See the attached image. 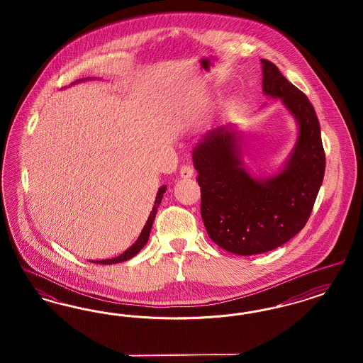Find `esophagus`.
<instances>
[{"instance_id": "34e87169", "label": "esophagus", "mask_w": 363, "mask_h": 363, "mask_svg": "<svg viewBox=\"0 0 363 363\" xmlns=\"http://www.w3.org/2000/svg\"><path fill=\"white\" fill-rule=\"evenodd\" d=\"M193 169L188 166V164H184L182 167H181V170H179V175L182 177V178H190V177H193Z\"/></svg>"}]
</instances>
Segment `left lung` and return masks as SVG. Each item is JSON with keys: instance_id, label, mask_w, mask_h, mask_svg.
<instances>
[{"instance_id": "left-lung-1", "label": "left lung", "mask_w": 363, "mask_h": 363, "mask_svg": "<svg viewBox=\"0 0 363 363\" xmlns=\"http://www.w3.org/2000/svg\"><path fill=\"white\" fill-rule=\"evenodd\" d=\"M262 92L280 99L298 125V138L279 172L256 175L243 163L241 133L233 125L209 130L191 155L201 188V218L218 246L240 256L274 250L309 219L325 173L320 123L305 94L268 60Z\"/></svg>"}]
</instances>
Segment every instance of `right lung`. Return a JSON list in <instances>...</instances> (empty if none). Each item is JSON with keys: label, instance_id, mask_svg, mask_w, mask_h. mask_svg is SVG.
I'll use <instances>...</instances> for the list:
<instances>
[{"label": "right lung", "instance_id": "add662e5", "mask_svg": "<svg viewBox=\"0 0 363 363\" xmlns=\"http://www.w3.org/2000/svg\"><path fill=\"white\" fill-rule=\"evenodd\" d=\"M84 80H91V79H82V80H79V83H80V82H84ZM76 83H77V82H76ZM166 189H167V186L163 185V186H160L159 190H157V193H156L155 204H154L152 211H151V213H150V216H148V219H147V223L144 225L141 233H140V235H138V241L135 242L129 249H126L122 255L114 257V259H94V261H91V262H94V264H108V265H110V264L123 262V261H128V259L135 257L138 252L145 246V243L148 242L150 233H151V228H152V223H154V220H155L157 207H159V204H160V201H162V199H163V194H164Z\"/></svg>", "mask_w": 363, "mask_h": 363}]
</instances>
